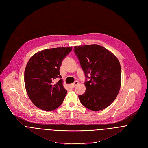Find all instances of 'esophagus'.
Masks as SVG:
<instances>
[{
  "label": "esophagus",
  "mask_w": 148,
  "mask_h": 148,
  "mask_svg": "<svg viewBox=\"0 0 148 148\" xmlns=\"http://www.w3.org/2000/svg\"><path fill=\"white\" fill-rule=\"evenodd\" d=\"M78 84V81H75V82H74V83H73V84H71V86H72V87H75Z\"/></svg>",
  "instance_id": "1"
}]
</instances>
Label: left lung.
Masks as SVG:
<instances>
[{"instance_id": "1", "label": "left lung", "mask_w": 148, "mask_h": 148, "mask_svg": "<svg viewBox=\"0 0 148 148\" xmlns=\"http://www.w3.org/2000/svg\"><path fill=\"white\" fill-rule=\"evenodd\" d=\"M74 52L86 78H89L84 83L85 93L78 96L81 103L93 111L105 109L114 102L120 89L119 60L111 51L96 44L75 46Z\"/></svg>"}]
</instances>
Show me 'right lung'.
Masks as SVG:
<instances>
[{"instance_id":"right-lung-1","label":"right lung","mask_w":148,"mask_h":148,"mask_svg":"<svg viewBox=\"0 0 148 148\" xmlns=\"http://www.w3.org/2000/svg\"><path fill=\"white\" fill-rule=\"evenodd\" d=\"M73 47L45 49L33 55L28 61L24 71L25 89L29 99L37 108L47 111L60 106L67 91L61 78L60 68L63 59L72 51Z\"/></svg>"}]
</instances>
